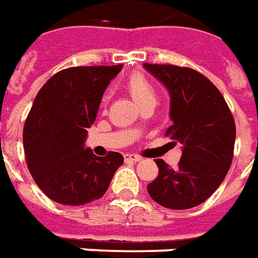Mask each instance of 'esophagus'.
<instances>
[{"label":"esophagus","mask_w":258,"mask_h":258,"mask_svg":"<svg viewBox=\"0 0 258 258\" xmlns=\"http://www.w3.org/2000/svg\"><path fill=\"white\" fill-rule=\"evenodd\" d=\"M125 160L126 161H132V163H136V161H139V160H142V157L140 156H136V154H125Z\"/></svg>","instance_id":"1"}]
</instances>
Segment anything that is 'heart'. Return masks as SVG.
I'll return each instance as SVG.
<instances>
[{
    "label": "heart",
    "mask_w": 258,
    "mask_h": 258,
    "mask_svg": "<svg viewBox=\"0 0 258 258\" xmlns=\"http://www.w3.org/2000/svg\"><path fill=\"white\" fill-rule=\"evenodd\" d=\"M125 90L139 108L146 105L154 106L157 102V92H156L154 85L142 73H133L127 77L125 81ZM106 101H108V95H104L102 102H106Z\"/></svg>",
    "instance_id": "1"
}]
</instances>
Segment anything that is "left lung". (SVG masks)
I'll return each instance as SVG.
<instances>
[{"mask_svg": "<svg viewBox=\"0 0 258 258\" xmlns=\"http://www.w3.org/2000/svg\"><path fill=\"white\" fill-rule=\"evenodd\" d=\"M171 97L167 129L173 146H182L178 166L156 160L159 175L147 192L161 207L189 209L212 195L225 180L233 160L236 125L221 91L200 72L174 64L145 63Z\"/></svg>", "mask_w": 258, "mask_h": 258, "instance_id": "left-lung-1", "label": "left lung"}]
</instances>
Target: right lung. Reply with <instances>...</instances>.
I'll return each mask as SVG.
<instances>
[{"label":"right lung","mask_w":258,"mask_h":258,"mask_svg":"<svg viewBox=\"0 0 258 258\" xmlns=\"http://www.w3.org/2000/svg\"><path fill=\"white\" fill-rule=\"evenodd\" d=\"M120 69H64L44 83L33 101L24 126L25 159L37 186L57 204L78 207L99 200L123 163L116 152L97 157L84 149L102 94Z\"/></svg>","instance_id":"1"}]
</instances>
